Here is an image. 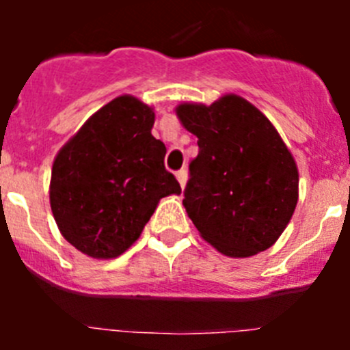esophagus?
<instances>
[{"label":"esophagus","mask_w":350,"mask_h":350,"mask_svg":"<svg viewBox=\"0 0 350 350\" xmlns=\"http://www.w3.org/2000/svg\"><path fill=\"white\" fill-rule=\"evenodd\" d=\"M177 180H178V184H180V187H184L185 182H187V170H185V168L178 170V172H177Z\"/></svg>","instance_id":"34e87169"}]
</instances>
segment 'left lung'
Wrapping results in <instances>:
<instances>
[{"label": "left lung", "mask_w": 350, "mask_h": 350, "mask_svg": "<svg viewBox=\"0 0 350 350\" xmlns=\"http://www.w3.org/2000/svg\"><path fill=\"white\" fill-rule=\"evenodd\" d=\"M198 137L184 206L210 245L247 258L277 242L298 203V168L270 120L240 96L177 108Z\"/></svg>", "instance_id": "1"}]
</instances>
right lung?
Instances as JSON below:
<instances>
[{
  "label": "right lung",
  "mask_w": 350,
  "mask_h": 350,
  "mask_svg": "<svg viewBox=\"0 0 350 350\" xmlns=\"http://www.w3.org/2000/svg\"><path fill=\"white\" fill-rule=\"evenodd\" d=\"M154 112L133 96L100 108L55 156L51 206L71 245L98 259L137 242L161 198L180 194L152 137Z\"/></svg>",
  "instance_id": "add662e5"
}]
</instances>
